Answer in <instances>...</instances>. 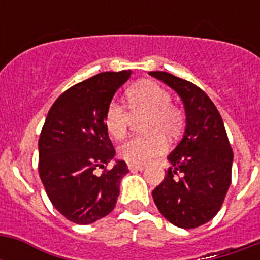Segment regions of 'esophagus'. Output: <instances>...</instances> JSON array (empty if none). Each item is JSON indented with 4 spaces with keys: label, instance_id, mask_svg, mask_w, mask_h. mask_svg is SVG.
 Segmentation results:
<instances>
[{
    "label": "esophagus",
    "instance_id": "1",
    "mask_svg": "<svg viewBox=\"0 0 260 260\" xmlns=\"http://www.w3.org/2000/svg\"><path fill=\"white\" fill-rule=\"evenodd\" d=\"M128 169H129V171H142L144 170V166H142V165H132V163H128Z\"/></svg>",
    "mask_w": 260,
    "mask_h": 260
}]
</instances>
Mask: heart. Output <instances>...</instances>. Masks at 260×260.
<instances>
[{"instance_id": "heart-1", "label": "heart", "mask_w": 260, "mask_h": 260, "mask_svg": "<svg viewBox=\"0 0 260 260\" xmlns=\"http://www.w3.org/2000/svg\"><path fill=\"white\" fill-rule=\"evenodd\" d=\"M128 111L117 101L106 106L104 122L114 139L124 138L132 117H146L142 131L146 135L135 136L118 147V155L132 165H146L152 158L166 152L169 140H175L183 128V113L170 104L169 91L158 83L144 81L131 86L125 93Z\"/></svg>"}]
</instances>
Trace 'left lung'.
<instances>
[{
  "label": "left lung",
  "instance_id": "left-lung-1",
  "mask_svg": "<svg viewBox=\"0 0 260 260\" xmlns=\"http://www.w3.org/2000/svg\"><path fill=\"white\" fill-rule=\"evenodd\" d=\"M175 91L185 108L183 138L167 156L171 167L152 191L166 220L191 230L210 221L221 208L231 185L234 152L225 126L208 95L194 83L165 71H151Z\"/></svg>",
  "mask_w": 260,
  "mask_h": 260
}]
</instances>
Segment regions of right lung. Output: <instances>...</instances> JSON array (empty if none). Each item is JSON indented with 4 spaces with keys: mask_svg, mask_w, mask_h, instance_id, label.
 <instances>
[{
    "mask_svg": "<svg viewBox=\"0 0 260 260\" xmlns=\"http://www.w3.org/2000/svg\"><path fill=\"white\" fill-rule=\"evenodd\" d=\"M131 71L101 73L66 90L51 106L39 139V174L59 213L75 224H91L114 209L124 160L105 169L116 151L104 116Z\"/></svg>",
    "mask_w": 260,
    "mask_h": 260,
    "instance_id": "add662e5",
    "label": "right lung"
}]
</instances>
